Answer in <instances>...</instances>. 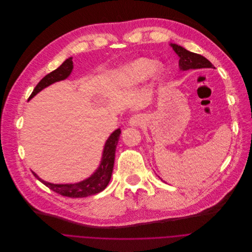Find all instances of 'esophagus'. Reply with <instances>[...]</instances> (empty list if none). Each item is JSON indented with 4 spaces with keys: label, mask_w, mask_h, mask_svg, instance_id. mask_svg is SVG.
<instances>
[{
    "label": "esophagus",
    "mask_w": 252,
    "mask_h": 252,
    "mask_svg": "<svg viewBox=\"0 0 252 252\" xmlns=\"http://www.w3.org/2000/svg\"><path fill=\"white\" fill-rule=\"evenodd\" d=\"M144 122L143 116L140 114H134L130 119H129V125L131 127H138L140 125H142Z\"/></svg>",
    "instance_id": "34e87169"
}]
</instances>
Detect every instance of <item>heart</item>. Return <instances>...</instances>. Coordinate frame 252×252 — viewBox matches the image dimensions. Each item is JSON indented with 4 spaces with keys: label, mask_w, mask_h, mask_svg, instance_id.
I'll use <instances>...</instances> for the list:
<instances>
[{
    "label": "heart",
    "mask_w": 252,
    "mask_h": 252,
    "mask_svg": "<svg viewBox=\"0 0 252 252\" xmlns=\"http://www.w3.org/2000/svg\"><path fill=\"white\" fill-rule=\"evenodd\" d=\"M160 68L154 64V62L149 59H138L127 64L122 72V84L126 87H134L152 74H160Z\"/></svg>",
    "instance_id": "heart-1"
}]
</instances>
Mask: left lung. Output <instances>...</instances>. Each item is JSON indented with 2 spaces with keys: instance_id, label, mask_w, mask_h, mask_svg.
Returning a JSON list of instances; mask_svg holds the SVG:
<instances>
[{
  "instance_id": "left-lung-1",
  "label": "left lung",
  "mask_w": 252,
  "mask_h": 252,
  "mask_svg": "<svg viewBox=\"0 0 252 252\" xmlns=\"http://www.w3.org/2000/svg\"><path fill=\"white\" fill-rule=\"evenodd\" d=\"M170 45L180 59L179 67L181 71H186L189 69H200V68H215L212 63L209 60H207L205 57L194 53H190L185 47L176 43H170Z\"/></svg>"
}]
</instances>
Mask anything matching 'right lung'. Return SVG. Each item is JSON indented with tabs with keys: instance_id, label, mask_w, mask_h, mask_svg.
Returning a JSON list of instances; mask_svg holds the SVG:
<instances>
[{
	"instance_id": "right-lung-1",
	"label": "right lung",
	"mask_w": 252,
	"mask_h": 252,
	"mask_svg": "<svg viewBox=\"0 0 252 252\" xmlns=\"http://www.w3.org/2000/svg\"><path fill=\"white\" fill-rule=\"evenodd\" d=\"M72 69H73L72 58H68L63 62V63L59 68L46 74L37 83V85L34 87L33 91L32 92L31 96L29 97V100H31L33 96H35L38 92H40L45 87L52 85L56 82L66 79L72 72ZM120 134H121L120 128L116 129L114 132L111 133V135L108 137V139L105 142L101 162H100L99 167L90 177H88L87 179L81 182L74 183V184H53V183H48L41 180L34 172H32V174L39 182H41L47 188L64 196L85 197L88 195L96 194L105 189V188L110 182L112 172H113V167H114L116 146L118 144Z\"/></svg>"
}]
</instances>
